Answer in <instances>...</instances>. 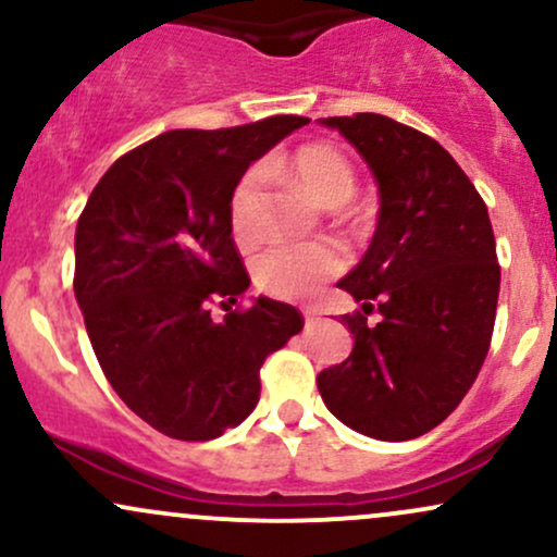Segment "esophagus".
<instances>
[{
  "instance_id": "esophagus-1",
  "label": "esophagus",
  "mask_w": 557,
  "mask_h": 557,
  "mask_svg": "<svg viewBox=\"0 0 557 557\" xmlns=\"http://www.w3.org/2000/svg\"><path fill=\"white\" fill-rule=\"evenodd\" d=\"M304 319H306V324H314L317 319H319V314H317L314 309H306V311H304Z\"/></svg>"
}]
</instances>
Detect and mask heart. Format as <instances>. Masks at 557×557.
Returning a JSON list of instances; mask_svg holds the SVG:
<instances>
[{"mask_svg": "<svg viewBox=\"0 0 557 557\" xmlns=\"http://www.w3.org/2000/svg\"><path fill=\"white\" fill-rule=\"evenodd\" d=\"M283 168L324 207H341L354 194V168L330 144L300 146L283 159ZM259 170H248L230 196V230L240 243L259 238ZM343 264L341 248L332 243H280L257 261V283L270 296L304 300L314 296L324 280L335 277Z\"/></svg>", "mask_w": 557, "mask_h": 557, "instance_id": "heart-1", "label": "heart"}]
</instances>
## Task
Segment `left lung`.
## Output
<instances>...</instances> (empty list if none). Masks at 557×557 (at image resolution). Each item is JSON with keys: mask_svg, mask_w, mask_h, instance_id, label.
<instances>
[{"mask_svg": "<svg viewBox=\"0 0 557 557\" xmlns=\"http://www.w3.org/2000/svg\"><path fill=\"white\" fill-rule=\"evenodd\" d=\"M319 125L372 170L380 212L367 253L337 283L361 306L341 319L354 350L317 387L350 430L421 437L463 400L490 350L500 267L487 207L456 159L413 127L372 112Z\"/></svg>", "mask_w": 557, "mask_h": 557, "instance_id": "8db88e82", "label": "left lung"}]
</instances>
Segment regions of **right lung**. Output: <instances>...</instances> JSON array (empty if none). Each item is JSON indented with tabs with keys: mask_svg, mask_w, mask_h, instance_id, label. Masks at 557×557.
Instances as JSON below:
<instances>
[{
	"mask_svg": "<svg viewBox=\"0 0 557 557\" xmlns=\"http://www.w3.org/2000/svg\"><path fill=\"white\" fill-rule=\"evenodd\" d=\"M309 120L283 114L222 131H170L120 157L75 227V300L114 393L175 440H214L259 403V369L304 319L267 296L216 322L248 290L230 230L243 172Z\"/></svg>",
	"mask_w": 557,
	"mask_h": 557,
	"instance_id": "1",
	"label": "right lung"
}]
</instances>
